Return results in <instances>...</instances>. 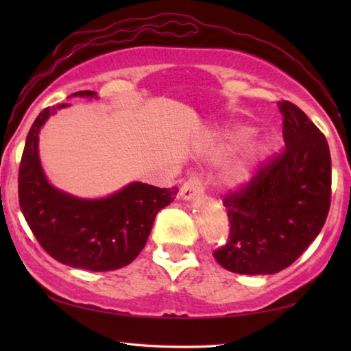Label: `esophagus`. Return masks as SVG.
<instances>
[{
	"label": "esophagus",
	"instance_id": "obj_1",
	"mask_svg": "<svg viewBox=\"0 0 351 351\" xmlns=\"http://www.w3.org/2000/svg\"><path fill=\"white\" fill-rule=\"evenodd\" d=\"M199 193H203V182H201L199 176H197V175L190 176L180 189V197L184 199L195 198V197H198Z\"/></svg>",
	"mask_w": 351,
	"mask_h": 351
}]
</instances>
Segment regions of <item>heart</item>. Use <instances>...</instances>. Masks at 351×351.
I'll list each match as a JSON object with an SVG mask.
<instances>
[{"label": "heart", "mask_w": 351, "mask_h": 351, "mask_svg": "<svg viewBox=\"0 0 351 351\" xmlns=\"http://www.w3.org/2000/svg\"><path fill=\"white\" fill-rule=\"evenodd\" d=\"M241 136H243V133H237L230 139L239 141ZM265 152H266L265 142H261L258 139L249 141L247 144L243 147V150L240 152L239 156H237L232 165H230V169L228 171V182L239 184V182L245 181L249 176V173H251L254 164L257 162L261 156H263Z\"/></svg>", "instance_id": "obj_1"}]
</instances>
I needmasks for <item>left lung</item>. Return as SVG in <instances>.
Masks as SVG:
<instances>
[{
  "mask_svg": "<svg viewBox=\"0 0 351 351\" xmlns=\"http://www.w3.org/2000/svg\"><path fill=\"white\" fill-rule=\"evenodd\" d=\"M285 147L223 198L229 239L213 251L224 269L274 274L293 265L322 230L331 204V156L324 133L282 100Z\"/></svg>",
  "mask_w": 351,
  "mask_h": 351,
  "instance_id": "left-lung-1",
  "label": "left lung"
}]
</instances>
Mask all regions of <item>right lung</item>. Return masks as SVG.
Returning <instances> with one entry per match:
<instances>
[{
    "label": "right lung",
    "mask_w": 351,
    "mask_h": 351,
    "mask_svg": "<svg viewBox=\"0 0 351 351\" xmlns=\"http://www.w3.org/2000/svg\"><path fill=\"white\" fill-rule=\"evenodd\" d=\"M93 91L73 96L93 97ZM66 104L58 105L64 108ZM56 106L35 119L23 150L19 201L40 246L63 265L112 271L132 263L144 249L156 213L176 198L178 189L133 182L105 199H79L47 182L38 159V132Z\"/></svg>",
    "instance_id": "right-lung-1"
}]
</instances>
